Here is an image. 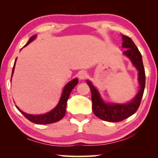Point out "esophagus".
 Here are the masks:
<instances>
[{
	"mask_svg": "<svg viewBox=\"0 0 158 158\" xmlns=\"http://www.w3.org/2000/svg\"><path fill=\"white\" fill-rule=\"evenodd\" d=\"M86 77H87L86 72H85V71L79 72V79L83 80V79H84L86 78Z\"/></svg>",
	"mask_w": 158,
	"mask_h": 158,
	"instance_id": "esophagus-1",
	"label": "esophagus"
}]
</instances>
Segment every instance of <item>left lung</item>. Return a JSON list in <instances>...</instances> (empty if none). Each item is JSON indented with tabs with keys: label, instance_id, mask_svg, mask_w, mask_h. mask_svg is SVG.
Segmentation results:
<instances>
[{
	"label": "left lung",
	"instance_id": "8db88e82",
	"mask_svg": "<svg viewBox=\"0 0 158 158\" xmlns=\"http://www.w3.org/2000/svg\"><path fill=\"white\" fill-rule=\"evenodd\" d=\"M122 47L125 49L123 54L129 58L138 71L139 90L135 97L129 102L123 104L106 102L102 98L100 93L91 81L86 80L87 84L89 85L91 90L93 113L99 118L105 121L119 122L135 114L140 105L145 89L146 75L141 53L130 37L122 35Z\"/></svg>",
	"mask_w": 158,
	"mask_h": 158
}]
</instances>
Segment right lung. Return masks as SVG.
<instances>
[{
    "label": "right lung",
    "instance_id": "obj_1",
    "mask_svg": "<svg viewBox=\"0 0 158 158\" xmlns=\"http://www.w3.org/2000/svg\"><path fill=\"white\" fill-rule=\"evenodd\" d=\"M36 37H37L36 35L32 36L31 38L29 39L28 42L26 43V44L24 47L27 46L28 44H30L31 42H33L34 40L36 38ZM17 58H16V60L15 61L14 66H13L11 80H12L13 73H14V71H15V64H16V61H17ZM78 82H79V80L77 78L74 79L73 80H71L70 81H69L68 84L65 85V87L63 88L62 95H61V97L60 98L59 102H58V105L56 106L52 110H51L49 112H47V113L44 114H40V115L29 114L27 113H25V112H23V111H21L17 106H17L18 110L26 118L29 120L30 121H31L32 123H34L35 124H41V125L50 124V123H53L57 122L58 121H60V119H62L64 117V116L65 115L67 101L68 100L72 90L76 86L77 84H78Z\"/></svg>",
    "mask_w": 158,
    "mask_h": 158
}]
</instances>
